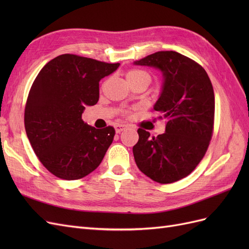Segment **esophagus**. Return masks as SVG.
Returning a JSON list of instances; mask_svg holds the SVG:
<instances>
[{
    "label": "esophagus",
    "instance_id": "esophagus-1",
    "mask_svg": "<svg viewBox=\"0 0 249 249\" xmlns=\"http://www.w3.org/2000/svg\"><path fill=\"white\" fill-rule=\"evenodd\" d=\"M126 127H127V125H125V124H118L115 125V131H116V133H120V132L126 130Z\"/></svg>",
    "mask_w": 249,
    "mask_h": 249
}]
</instances>
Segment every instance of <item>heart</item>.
Segmentation results:
<instances>
[{"instance_id":"heart-1","label":"heart","mask_w":249,"mask_h":249,"mask_svg":"<svg viewBox=\"0 0 249 249\" xmlns=\"http://www.w3.org/2000/svg\"><path fill=\"white\" fill-rule=\"evenodd\" d=\"M125 78L129 82L130 85H134L136 83L140 82H145L147 84H149L150 81H152V77L147 71H141V70H130L125 73ZM124 115L129 114V110H124L123 111Z\"/></svg>"}]
</instances>
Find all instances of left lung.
I'll use <instances>...</instances> for the list:
<instances>
[{
  "label": "left lung",
  "mask_w": 249,
  "mask_h": 249,
  "mask_svg": "<svg viewBox=\"0 0 249 249\" xmlns=\"http://www.w3.org/2000/svg\"><path fill=\"white\" fill-rule=\"evenodd\" d=\"M163 72L162 93L154 110L167 120L157 137L138 129L133 147L138 168L160 184L189 176L206 155L213 136L215 96L207 71L194 60L173 51H161L135 62Z\"/></svg>",
  "instance_id": "8db88e82"
}]
</instances>
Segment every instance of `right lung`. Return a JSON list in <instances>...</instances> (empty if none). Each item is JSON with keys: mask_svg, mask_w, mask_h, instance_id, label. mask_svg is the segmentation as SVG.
Instances as JSON below:
<instances>
[{"mask_svg": "<svg viewBox=\"0 0 249 249\" xmlns=\"http://www.w3.org/2000/svg\"><path fill=\"white\" fill-rule=\"evenodd\" d=\"M107 63L63 54L42 67L30 89L25 129L35 155L55 177L73 180L99 167L115 135L82 120L86 106L99 101V82L117 70Z\"/></svg>", "mask_w": 249, "mask_h": 249, "instance_id": "right-lung-1", "label": "right lung"}]
</instances>
